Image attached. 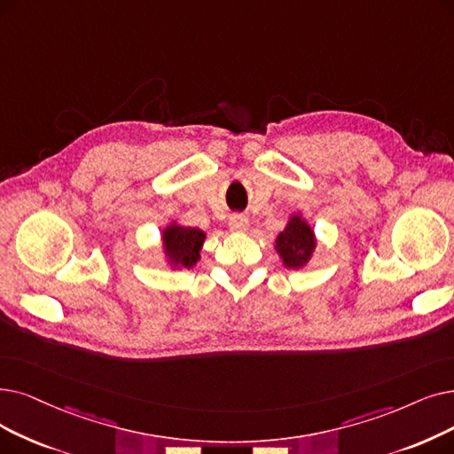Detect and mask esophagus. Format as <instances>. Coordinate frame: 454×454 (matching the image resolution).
<instances>
[{
    "mask_svg": "<svg viewBox=\"0 0 454 454\" xmlns=\"http://www.w3.org/2000/svg\"><path fill=\"white\" fill-rule=\"evenodd\" d=\"M230 230L235 233H243L248 230V219L245 215H233L230 216Z\"/></svg>",
    "mask_w": 454,
    "mask_h": 454,
    "instance_id": "1",
    "label": "esophagus"
}]
</instances>
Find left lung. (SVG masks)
Instances as JSON below:
<instances>
[{"mask_svg": "<svg viewBox=\"0 0 454 454\" xmlns=\"http://www.w3.org/2000/svg\"><path fill=\"white\" fill-rule=\"evenodd\" d=\"M317 248V238L301 211L289 215L286 228L276 235L274 250L286 269H304Z\"/></svg>", "mask_w": 454, "mask_h": 454, "instance_id": "8db88e82", "label": "left lung"}]
</instances>
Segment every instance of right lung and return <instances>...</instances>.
I'll use <instances>...</instances> for the list:
<instances>
[{
    "label": "right lung",
    "mask_w": 454,
    "mask_h": 454,
    "mask_svg": "<svg viewBox=\"0 0 454 454\" xmlns=\"http://www.w3.org/2000/svg\"><path fill=\"white\" fill-rule=\"evenodd\" d=\"M206 238V231L200 228H191L178 221H170L161 230V252L167 267L172 270L192 269L200 262V250Z\"/></svg>",
    "instance_id": "add662e5"
}]
</instances>
